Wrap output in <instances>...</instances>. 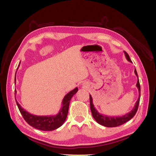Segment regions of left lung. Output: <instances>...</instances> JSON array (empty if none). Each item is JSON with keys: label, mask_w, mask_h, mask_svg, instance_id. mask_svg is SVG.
Wrapping results in <instances>:
<instances>
[{"label": "left lung", "mask_w": 156, "mask_h": 156, "mask_svg": "<svg viewBox=\"0 0 156 156\" xmlns=\"http://www.w3.org/2000/svg\"><path fill=\"white\" fill-rule=\"evenodd\" d=\"M124 54L126 56V59L131 62V59L129 56L126 51H124ZM135 73L136 75V77H138L137 73H136V69H135ZM136 87H137L139 90V98L137 101H136L135 105L134 108L131 111V112L127 113L125 115L122 116H115V117H112V116H107L105 115H103L99 113L98 111L96 110V108L94 107V105L93 104V101H92V98L91 95H90V110L92 112V116L95 120L98 122V124H100L103 126L108 127H117L120 125H122L123 124L126 123L127 121L131 120L132 118H133L135 114L136 111H137L139 104L140 101V83L138 79L137 83L136 84Z\"/></svg>", "instance_id": "1"}]
</instances>
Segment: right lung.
I'll use <instances>...</instances> for the list:
<instances>
[{
	"label": "right lung",
	"mask_w": 156,
	"mask_h": 156,
	"mask_svg": "<svg viewBox=\"0 0 156 156\" xmlns=\"http://www.w3.org/2000/svg\"><path fill=\"white\" fill-rule=\"evenodd\" d=\"M19 66H20V65H19ZM16 81V79L15 78V84ZM78 88L76 87L64 96L62 102V107H61V108L58 114L56 115L37 116L30 114V113L27 112L24 108H22L20 104H19L18 101L16 100V101L17 105L19 108V110H20L23 119H25V120L30 126L34 127L36 129L42 131H53L58 128L59 127H60L64 124V122H65L66 119V117L68 116L69 105L71 99H72L73 95L76 94ZM17 92L16 90H15V94Z\"/></svg>",
	"instance_id": "add662e5"
}]
</instances>
